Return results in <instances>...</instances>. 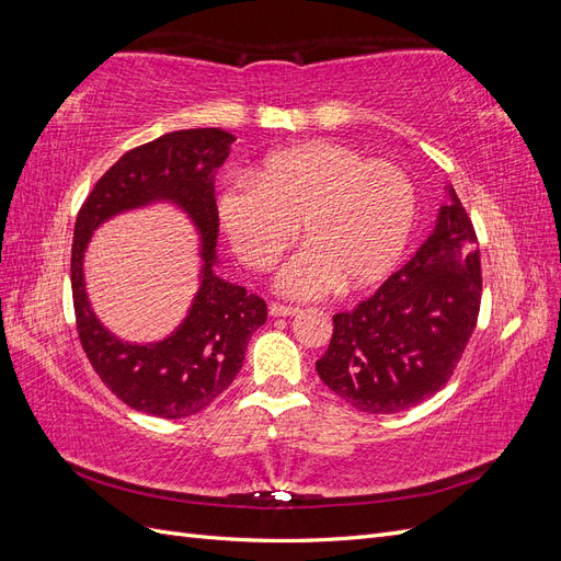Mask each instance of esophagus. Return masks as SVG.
<instances>
[{
	"instance_id": "1",
	"label": "esophagus",
	"mask_w": 561,
	"mask_h": 561,
	"mask_svg": "<svg viewBox=\"0 0 561 561\" xmlns=\"http://www.w3.org/2000/svg\"><path fill=\"white\" fill-rule=\"evenodd\" d=\"M271 316H276V318H285V316H297L299 313V309L297 307H287V304H280V301H274L271 304Z\"/></svg>"
}]
</instances>
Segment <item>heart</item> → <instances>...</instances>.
I'll return each mask as SVG.
<instances>
[{
	"mask_svg": "<svg viewBox=\"0 0 561 561\" xmlns=\"http://www.w3.org/2000/svg\"><path fill=\"white\" fill-rule=\"evenodd\" d=\"M217 213L233 252L268 271L297 233L307 236L280 271L278 287L313 299L381 280L404 252L416 217V190L400 165L367 161L339 142H309L268 157L252 178L219 194Z\"/></svg>",
	"mask_w": 561,
	"mask_h": 561,
	"instance_id": "obj_1",
	"label": "heart"
}]
</instances>
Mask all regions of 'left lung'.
Instances as JSON below:
<instances>
[{"mask_svg":"<svg viewBox=\"0 0 561 561\" xmlns=\"http://www.w3.org/2000/svg\"><path fill=\"white\" fill-rule=\"evenodd\" d=\"M437 227L414 257L353 311L334 313L316 363L334 393L367 414H396L447 386L478 325V233L449 186Z\"/></svg>","mask_w":561,"mask_h":561,"instance_id":"1","label":"left lung"}]
</instances>
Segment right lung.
Wrapping results in <instances>:
<instances>
[{
    "label": "right lung",
    "mask_w": 561,
    "mask_h": 561,
    "mask_svg": "<svg viewBox=\"0 0 561 561\" xmlns=\"http://www.w3.org/2000/svg\"><path fill=\"white\" fill-rule=\"evenodd\" d=\"M233 135L219 128L165 133L135 147L95 182L75 222L72 304L83 353L112 393L159 419L198 414L239 375L250 336L266 320V301L215 276L217 201L213 171L225 163ZM175 199L191 213L204 241V276L187 320L159 345L118 343L94 320L82 293L80 260L90 231L107 216L149 199Z\"/></svg>",
    "instance_id": "1"
}]
</instances>
